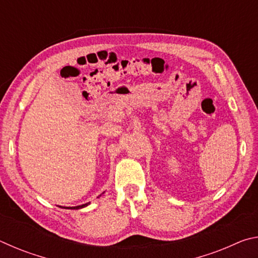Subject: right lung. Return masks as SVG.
Instances as JSON below:
<instances>
[{
	"label": "right lung",
	"mask_w": 258,
	"mask_h": 258,
	"mask_svg": "<svg viewBox=\"0 0 258 258\" xmlns=\"http://www.w3.org/2000/svg\"><path fill=\"white\" fill-rule=\"evenodd\" d=\"M99 198V197H98ZM90 203H86V204H83V205H80V206H75V207H62L60 206L61 208H66V209H81V208H84L86 206H89Z\"/></svg>",
	"instance_id": "1"
}]
</instances>
